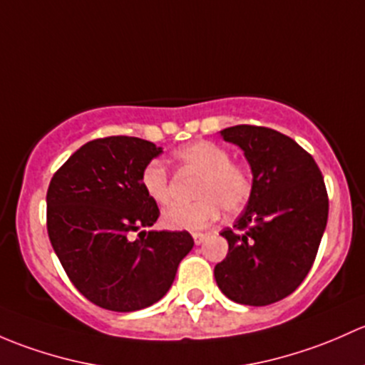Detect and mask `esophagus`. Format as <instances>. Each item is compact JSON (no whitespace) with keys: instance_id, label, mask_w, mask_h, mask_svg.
<instances>
[{"instance_id":"esophagus-1","label":"esophagus","mask_w":365,"mask_h":365,"mask_svg":"<svg viewBox=\"0 0 365 365\" xmlns=\"http://www.w3.org/2000/svg\"><path fill=\"white\" fill-rule=\"evenodd\" d=\"M205 237H207V235L200 234V232H197V234H193V240H195V244H197V246H200V244L205 240Z\"/></svg>"}]
</instances>
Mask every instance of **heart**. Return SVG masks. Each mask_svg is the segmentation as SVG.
<instances>
[{
	"mask_svg": "<svg viewBox=\"0 0 365 365\" xmlns=\"http://www.w3.org/2000/svg\"><path fill=\"white\" fill-rule=\"evenodd\" d=\"M175 158L202 178L195 190L198 200L193 204L172 205L165 210V227L172 230H204L220 217L221 207L225 212L235 214L247 204L253 190L251 178L244 168L232 163L227 149L214 142L198 140L179 149ZM140 182L145 195L156 204L165 205L170 202V181L163 163L151 161L145 165Z\"/></svg>",
	"mask_w": 365,
	"mask_h": 365,
	"instance_id": "1",
	"label": "heart"
}]
</instances>
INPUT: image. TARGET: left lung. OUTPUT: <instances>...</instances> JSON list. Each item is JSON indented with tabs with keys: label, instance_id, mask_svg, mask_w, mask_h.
<instances>
[{
	"label": "left lung",
	"instance_id": "8db88e82",
	"mask_svg": "<svg viewBox=\"0 0 365 365\" xmlns=\"http://www.w3.org/2000/svg\"><path fill=\"white\" fill-rule=\"evenodd\" d=\"M242 149L253 174L235 232H221L228 253L214 267L220 290L246 306H269L297 290L309 272L329 217L317 161L294 138L264 126L220 131Z\"/></svg>",
	"mask_w": 365,
	"mask_h": 365
}]
</instances>
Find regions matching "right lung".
Listing matches in <instances>:
<instances>
[{"label": "right lung", "mask_w": 365, "mask_h": 365, "mask_svg": "<svg viewBox=\"0 0 365 365\" xmlns=\"http://www.w3.org/2000/svg\"><path fill=\"white\" fill-rule=\"evenodd\" d=\"M163 149L137 137L88 142L48 184L47 232L78 292L118 313L153 306L193 247L184 232L149 230L160 216L140 175ZM139 232L140 240L130 234Z\"/></svg>", "instance_id": "add662e5"}]
</instances>
